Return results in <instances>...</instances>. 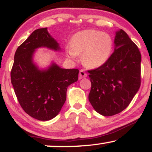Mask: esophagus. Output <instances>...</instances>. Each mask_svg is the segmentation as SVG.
<instances>
[{"label": "esophagus", "mask_w": 152, "mask_h": 152, "mask_svg": "<svg viewBox=\"0 0 152 152\" xmlns=\"http://www.w3.org/2000/svg\"><path fill=\"white\" fill-rule=\"evenodd\" d=\"M86 76H87L86 73L81 69V70L79 71V76H78V78H79V79H81V78H86Z\"/></svg>", "instance_id": "1"}]
</instances>
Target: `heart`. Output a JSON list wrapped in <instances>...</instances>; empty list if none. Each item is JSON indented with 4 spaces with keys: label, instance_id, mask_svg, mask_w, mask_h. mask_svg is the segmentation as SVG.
Returning <instances> with one entry per match:
<instances>
[{
    "label": "heart",
    "instance_id": "heart-1",
    "mask_svg": "<svg viewBox=\"0 0 152 152\" xmlns=\"http://www.w3.org/2000/svg\"><path fill=\"white\" fill-rule=\"evenodd\" d=\"M112 38L109 34L96 30H85L71 38L68 55L72 58L81 54L83 64L89 69H97L105 64L113 50Z\"/></svg>",
    "mask_w": 152,
    "mask_h": 152
}]
</instances>
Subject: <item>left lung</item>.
I'll list each match as a JSON object with an SVG mask.
<instances>
[{"label":"left lung","mask_w":152,"mask_h":152,"mask_svg":"<svg viewBox=\"0 0 152 152\" xmlns=\"http://www.w3.org/2000/svg\"><path fill=\"white\" fill-rule=\"evenodd\" d=\"M115 48L105 64L89 73L88 100L104 116L117 114L129 105L141 85V56L137 45L122 29L116 32Z\"/></svg>","instance_id":"left-lung-1"}]
</instances>
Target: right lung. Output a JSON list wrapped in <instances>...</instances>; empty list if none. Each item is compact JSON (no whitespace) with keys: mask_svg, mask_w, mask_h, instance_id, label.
Returning a JSON list of instances; mask_svg holds the SVG:
<instances>
[{"mask_svg":"<svg viewBox=\"0 0 152 152\" xmlns=\"http://www.w3.org/2000/svg\"><path fill=\"white\" fill-rule=\"evenodd\" d=\"M61 49L47 28L34 31L18 46L10 72L11 83L22 109L31 117L48 121L56 116L66 99L69 85L78 81L77 69H61L55 63L40 70L34 63L36 48Z\"/></svg>","mask_w":152,"mask_h":152,"instance_id":"obj_1","label":"right lung"}]
</instances>
